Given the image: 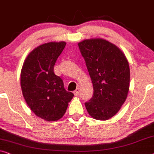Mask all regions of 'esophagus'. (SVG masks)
I'll return each mask as SVG.
<instances>
[{
  "mask_svg": "<svg viewBox=\"0 0 154 154\" xmlns=\"http://www.w3.org/2000/svg\"><path fill=\"white\" fill-rule=\"evenodd\" d=\"M79 88H77L76 90L75 91H74V94H75V96H77L78 95H79Z\"/></svg>",
  "mask_w": 154,
  "mask_h": 154,
  "instance_id": "1",
  "label": "esophagus"
}]
</instances>
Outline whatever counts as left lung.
Returning <instances> with one entry per match:
<instances>
[{"label": "left lung", "instance_id": "1", "mask_svg": "<svg viewBox=\"0 0 154 154\" xmlns=\"http://www.w3.org/2000/svg\"><path fill=\"white\" fill-rule=\"evenodd\" d=\"M85 60L94 88V94L85 103L95 119L107 120L119 111L126 100L130 86V68L122 51L101 38L78 43Z\"/></svg>", "mask_w": 154, "mask_h": 154}]
</instances>
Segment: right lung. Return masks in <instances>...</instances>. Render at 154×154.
Returning <instances> with one entry per match:
<instances>
[{
  "mask_svg": "<svg viewBox=\"0 0 154 154\" xmlns=\"http://www.w3.org/2000/svg\"><path fill=\"white\" fill-rule=\"evenodd\" d=\"M66 42H51L34 49L21 71V87L27 105L37 116L47 121L60 119L74 96L64 88L63 82L54 72Z\"/></svg>",
  "mask_w": 154,
  "mask_h": 154,
  "instance_id": "1",
  "label": "right lung"
}]
</instances>
